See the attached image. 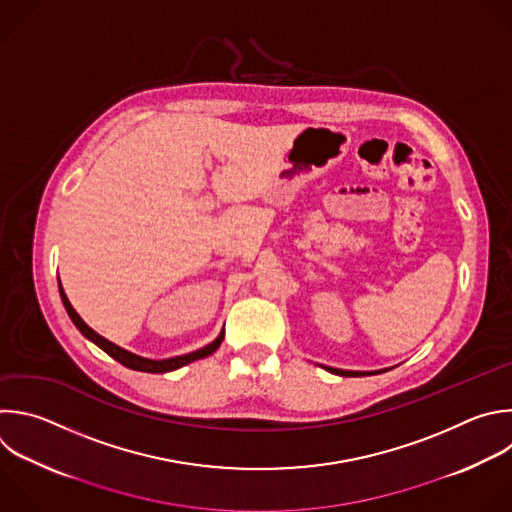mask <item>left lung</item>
Returning <instances> with one entry per match:
<instances>
[{
  "label": "left lung",
  "instance_id": "1",
  "mask_svg": "<svg viewBox=\"0 0 512 512\" xmlns=\"http://www.w3.org/2000/svg\"><path fill=\"white\" fill-rule=\"evenodd\" d=\"M329 370L331 374H337V376H366V374H382V372H346V370H335V368H325Z\"/></svg>",
  "mask_w": 512,
  "mask_h": 512
}]
</instances>
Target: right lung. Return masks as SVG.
Segmentation results:
<instances>
[{
    "instance_id": "1",
    "label": "right lung",
    "mask_w": 512,
    "mask_h": 512,
    "mask_svg": "<svg viewBox=\"0 0 512 512\" xmlns=\"http://www.w3.org/2000/svg\"><path fill=\"white\" fill-rule=\"evenodd\" d=\"M60 297H62V301H64V307H66L70 319H72L74 325L90 339V342H94L98 348H102L108 356H112V358H114L116 362H120L122 366L130 368V370H136V372L164 374V372L179 370V368H183V366H187V364H191V362H195V360L207 358V356H211L213 352H217L219 346H221V342H223V337H225V329H223L221 335L215 339L213 344H209L207 348H201V350H197V352H193V354H185V356H177V358H168V360H146V358L134 356V354H130V352H126V350H122V348H118L116 344L108 342L106 337L98 335L92 327H88V325L82 321V317L76 313V309L70 305V301H68L64 289H62V285H60Z\"/></svg>"
}]
</instances>
